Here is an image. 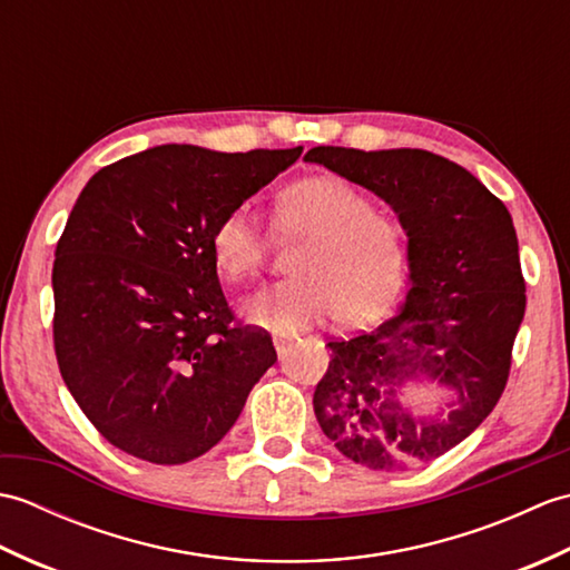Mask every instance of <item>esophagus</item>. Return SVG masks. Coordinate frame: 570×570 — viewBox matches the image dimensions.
<instances>
[{
    "mask_svg": "<svg viewBox=\"0 0 570 570\" xmlns=\"http://www.w3.org/2000/svg\"><path fill=\"white\" fill-rule=\"evenodd\" d=\"M292 343H294V337L292 335H274V347H276V353H278V357H284L286 355V350L292 347Z\"/></svg>",
    "mask_w": 570,
    "mask_h": 570,
    "instance_id": "1",
    "label": "esophagus"
}]
</instances>
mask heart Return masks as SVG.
Returning <instances> with one entry per match:
<instances>
[{
    "instance_id": "1",
    "label": "heart",
    "mask_w": 570,
    "mask_h": 570,
    "mask_svg": "<svg viewBox=\"0 0 570 570\" xmlns=\"http://www.w3.org/2000/svg\"><path fill=\"white\" fill-rule=\"evenodd\" d=\"M276 229L306 235L294 257V278L266 284L245 301L249 323L278 335L308 331L337 316L362 323L392 306L404 284L406 229L392 213L335 176L304 178L276 203ZM217 269L245 278L264 262L266 239L247 208L217 220L210 237Z\"/></svg>"
}]
</instances>
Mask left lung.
Listing matches in <instances>:
<instances>
[{
  "label": "left lung",
  "instance_id": "1",
  "mask_svg": "<svg viewBox=\"0 0 570 570\" xmlns=\"http://www.w3.org/2000/svg\"><path fill=\"white\" fill-rule=\"evenodd\" d=\"M304 161L372 190L406 229L409 292L392 318L333 341L313 392L323 433L353 463H431L500 402L527 296L512 215L463 166L423 149L316 147ZM411 389H443L423 410Z\"/></svg>",
  "mask_w": 570,
  "mask_h": 570
}]
</instances>
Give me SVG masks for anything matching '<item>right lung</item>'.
Segmentation results:
<instances>
[{
    "mask_svg": "<svg viewBox=\"0 0 570 570\" xmlns=\"http://www.w3.org/2000/svg\"><path fill=\"white\" fill-rule=\"evenodd\" d=\"M301 151L164 144L82 188L56 247L53 343L72 399L119 451L200 458L276 362L264 331L229 325L210 237Z\"/></svg>",
    "mask_w": 570,
    "mask_h": 570,
    "instance_id": "add662e5",
    "label": "right lung"
}]
</instances>
